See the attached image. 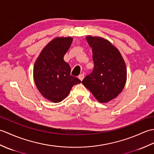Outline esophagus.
<instances>
[{
	"label": "esophagus",
	"instance_id": "obj_1",
	"mask_svg": "<svg viewBox=\"0 0 154 154\" xmlns=\"http://www.w3.org/2000/svg\"><path fill=\"white\" fill-rule=\"evenodd\" d=\"M84 77H85V74L84 73H82L79 76V79L81 80V81H83V79H84Z\"/></svg>",
	"mask_w": 154,
	"mask_h": 154
}]
</instances>
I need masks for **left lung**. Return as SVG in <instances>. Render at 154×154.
I'll return each mask as SVG.
<instances>
[{"label":"left lung","mask_w":154,"mask_h":154,"mask_svg":"<svg viewBox=\"0 0 154 154\" xmlns=\"http://www.w3.org/2000/svg\"><path fill=\"white\" fill-rule=\"evenodd\" d=\"M93 50L94 69L82 83L100 103H107L122 92L126 81V67L119 50L109 41L88 35Z\"/></svg>","instance_id":"8db88e82"}]
</instances>
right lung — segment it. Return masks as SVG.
I'll use <instances>...</instances> for the list:
<instances>
[{
	"mask_svg": "<svg viewBox=\"0 0 154 154\" xmlns=\"http://www.w3.org/2000/svg\"><path fill=\"white\" fill-rule=\"evenodd\" d=\"M73 41L71 37L56 38L45 46L34 66V79L42 96L54 103L67 97L75 85L81 81L72 76L71 67L63 60Z\"/></svg>",
	"mask_w": 154,
	"mask_h": 154,
	"instance_id": "add662e5",
	"label": "right lung"
}]
</instances>
